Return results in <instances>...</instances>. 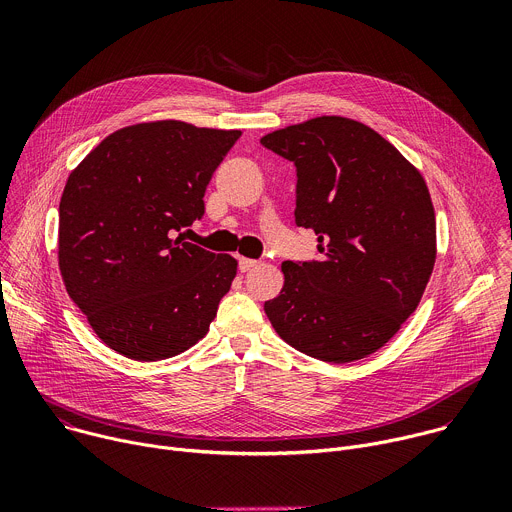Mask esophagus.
<instances>
[{
	"instance_id": "obj_1",
	"label": "esophagus",
	"mask_w": 512,
	"mask_h": 512,
	"mask_svg": "<svg viewBox=\"0 0 512 512\" xmlns=\"http://www.w3.org/2000/svg\"><path fill=\"white\" fill-rule=\"evenodd\" d=\"M257 265H259V261H255V259H247V257H241V259H239V269H241L243 273L255 269Z\"/></svg>"
}]
</instances>
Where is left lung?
<instances>
[{"instance_id":"1","label":"left lung","mask_w":512,"mask_h":512,"mask_svg":"<svg viewBox=\"0 0 512 512\" xmlns=\"http://www.w3.org/2000/svg\"><path fill=\"white\" fill-rule=\"evenodd\" d=\"M261 143L294 162L296 225L320 261H283L265 302L275 332L324 362L377 352L415 312L435 263V212L421 172L369 125L322 115Z\"/></svg>"}]
</instances>
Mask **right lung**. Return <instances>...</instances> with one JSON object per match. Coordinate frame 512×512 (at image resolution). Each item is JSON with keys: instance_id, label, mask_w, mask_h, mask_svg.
<instances>
[{"instance_id": "1", "label": "right lung", "mask_w": 512, "mask_h": 512, "mask_svg": "<svg viewBox=\"0 0 512 512\" xmlns=\"http://www.w3.org/2000/svg\"><path fill=\"white\" fill-rule=\"evenodd\" d=\"M241 137L166 119L107 135L70 172L58 206V267L70 300L115 352L154 362L206 336L237 259L182 239Z\"/></svg>"}]
</instances>
